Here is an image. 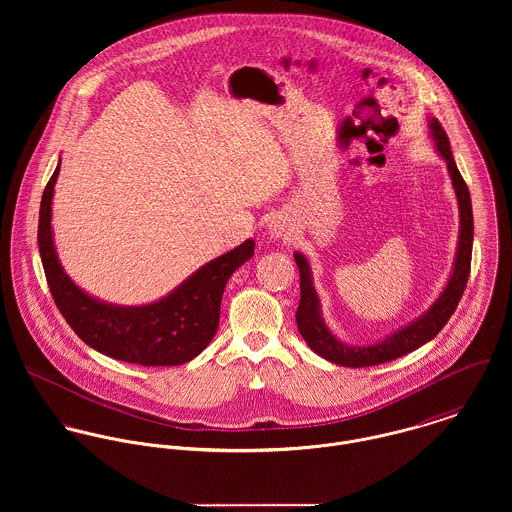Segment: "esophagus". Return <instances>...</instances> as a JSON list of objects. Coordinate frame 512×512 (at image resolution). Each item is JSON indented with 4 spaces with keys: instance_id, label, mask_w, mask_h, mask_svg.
Returning <instances> with one entry per match:
<instances>
[{
    "instance_id": "esophagus-1",
    "label": "esophagus",
    "mask_w": 512,
    "mask_h": 512,
    "mask_svg": "<svg viewBox=\"0 0 512 512\" xmlns=\"http://www.w3.org/2000/svg\"><path fill=\"white\" fill-rule=\"evenodd\" d=\"M270 226H272V234H274L276 238H280V236H286V234H288V224H286V222H282V220H274Z\"/></svg>"
}]
</instances>
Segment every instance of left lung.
Listing matches in <instances>:
<instances>
[{
  "mask_svg": "<svg viewBox=\"0 0 512 512\" xmlns=\"http://www.w3.org/2000/svg\"><path fill=\"white\" fill-rule=\"evenodd\" d=\"M432 136L436 140V146L441 157L447 163L453 189L459 201V213H461V232H459V248L455 258V268L451 274L449 284L441 293L434 307L422 315L418 321H414L410 327L394 333L382 343L370 345V347H347L341 341H337L331 331L325 327L321 315H319V299L317 293L311 286V274L309 264L301 254H295V264L299 268V288L301 297L295 311V321L301 337L313 349L319 357L335 363V365L351 366H374L394 361L398 357H404L406 353L416 351L418 347L432 341L439 331L445 327L449 317L455 313L457 303L467 288V278L471 272V252H473V211H471V195L467 189V183L463 181L449 147V138L445 130L441 128L438 120H432L430 124Z\"/></svg>",
  "mask_w": 512,
  "mask_h": 512,
  "instance_id": "8db88e82",
  "label": "left lung"
}]
</instances>
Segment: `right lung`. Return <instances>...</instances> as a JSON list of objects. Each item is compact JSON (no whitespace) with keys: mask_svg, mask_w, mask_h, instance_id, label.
<instances>
[{"mask_svg":"<svg viewBox=\"0 0 512 512\" xmlns=\"http://www.w3.org/2000/svg\"><path fill=\"white\" fill-rule=\"evenodd\" d=\"M59 165L49 179L39 211V252L51 295L74 333L112 359L144 366L183 365L215 337L228 278L254 254V240L222 254L157 303L114 307L78 290L63 272L51 234V199Z\"/></svg>","mask_w":512,"mask_h":512,"instance_id":"1","label":"right lung"}]
</instances>
